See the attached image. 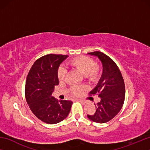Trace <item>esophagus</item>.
Instances as JSON below:
<instances>
[{"label": "esophagus", "instance_id": "34e87169", "mask_svg": "<svg viewBox=\"0 0 150 150\" xmlns=\"http://www.w3.org/2000/svg\"><path fill=\"white\" fill-rule=\"evenodd\" d=\"M79 101H80V102H81V103H82V104H83V105H85V104L86 103V102H85V101H84V100H82V99H79Z\"/></svg>", "mask_w": 150, "mask_h": 150}]
</instances>
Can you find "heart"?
Listing matches in <instances>:
<instances>
[{"label":"heart","mask_w":150,"mask_h":150,"mask_svg":"<svg viewBox=\"0 0 150 150\" xmlns=\"http://www.w3.org/2000/svg\"><path fill=\"white\" fill-rule=\"evenodd\" d=\"M69 65L85 75L86 78L90 80H95L98 77L100 73L99 66L95 64L94 60L89 57L80 56L75 57L69 62ZM66 74V69L63 67H60L58 69L57 77L59 81L64 80ZM83 90L81 86L74 85L70 88L71 93L73 95H78Z\"/></svg>","instance_id":"obj_1"}]
</instances>
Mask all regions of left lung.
Masks as SVG:
<instances>
[{
    "instance_id": "8db88e82",
    "label": "left lung",
    "mask_w": 150,
    "mask_h": 150,
    "mask_svg": "<svg viewBox=\"0 0 150 150\" xmlns=\"http://www.w3.org/2000/svg\"><path fill=\"white\" fill-rule=\"evenodd\" d=\"M98 57L103 65V73L91 95H97L100 101L96 104V112L87 117L96 123L110 121L121 110L125 98V85L121 72L115 62L100 52L88 53Z\"/></svg>"
}]
</instances>
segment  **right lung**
Segmentation results:
<instances>
[{
    "label": "right lung",
    "mask_w": 150,
    "mask_h": 150,
    "mask_svg": "<svg viewBox=\"0 0 150 150\" xmlns=\"http://www.w3.org/2000/svg\"><path fill=\"white\" fill-rule=\"evenodd\" d=\"M67 55L48 54L34 62L28 74L25 96L30 110L40 120L54 124L69 115L73 102L57 100L52 96L55 85H59L58 68Z\"/></svg>",
    "instance_id": "add662e5"
}]
</instances>
